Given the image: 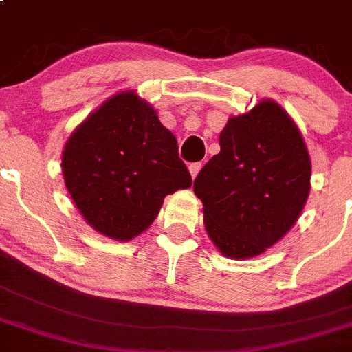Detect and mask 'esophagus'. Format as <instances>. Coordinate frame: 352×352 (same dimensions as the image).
<instances>
[{
	"instance_id": "obj_1",
	"label": "esophagus",
	"mask_w": 352,
	"mask_h": 352,
	"mask_svg": "<svg viewBox=\"0 0 352 352\" xmlns=\"http://www.w3.org/2000/svg\"><path fill=\"white\" fill-rule=\"evenodd\" d=\"M201 166H203V163H191V165H189V172H191L192 179H196V175L199 173Z\"/></svg>"
}]
</instances>
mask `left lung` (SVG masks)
Returning <instances> with one entry per match:
<instances>
[{
  "instance_id": "obj_1",
  "label": "left lung",
  "mask_w": 352,
  "mask_h": 352,
  "mask_svg": "<svg viewBox=\"0 0 352 352\" xmlns=\"http://www.w3.org/2000/svg\"><path fill=\"white\" fill-rule=\"evenodd\" d=\"M221 153L195 179L205 228L217 248L232 258L261 255L297 222L311 180L302 133L276 102L228 121Z\"/></svg>"
}]
</instances>
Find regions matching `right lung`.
Wrapping results in <instances>:
<instances>
[{"mask_svg":"<svg viewBox=\"0 0 352 352\" xmlns=\"http://www.w3.org/2000/svg\"><path fill=\"white\" fill-rule=\"evenodd\" d=\"M62 173L85 221L118 241L146 231L165 196L192 184L177 139L135 91L111 97L74 130Z\"/></svg>","mask_w":352,"mask_h":352,"instance_id":"obj_1","label":"right lung"}]
</instances>
